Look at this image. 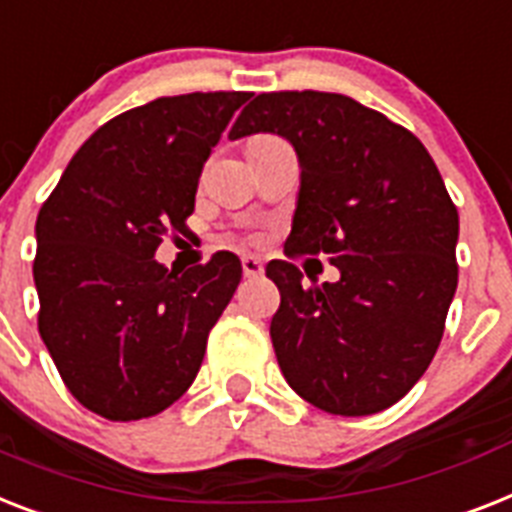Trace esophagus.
<instances>
[{
	"label": "esophagus",
	"mask_w": 512,
	"mask_h": 512,
	"mask_svg": "<svg viewBox=\"0 0 512 512\" xmlns=\"http://www.w3.org/2000/svg\"><path fill=\"white\" fill-rule=\"evenodd\" d=\"M242 270H244V276H247V278H257V276H263V273H265L263 263H260V260H257V257H252V255L242 257Z\"/></svg>",
	"instance_id": "34e87169"
}]
</instances>
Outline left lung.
<instances>
[{
	"instance_id": "1",
	"label": "left lung",
	"mask_w": 512,
	"mask_h": 512,
	"mask_svg": "<svg viewBox=\"0 0 512 512\" xmlns=\"http://www.w3.org/2000/svg\"><path fill=\"white\" fill-rule=\"evenodd\" d=\"M284 136L299 194L289 255L326 252L339 281L310 284L286 260L270 339L281 373L310 405L373 415L402 400L442 342L458 289V207L407 128L344 94H257L228 139Z\"/></svg>"
}]
</instances>
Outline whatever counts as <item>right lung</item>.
<instances>
[{"label":"right lung","instance_id":"add662e5","mask_svg":"<svg viewBox=\"0 0 512 512\" xmlns=\"http://www.w3.org/2000/svg\"><path fill=\"white\" fill-rule=\"evenodd\" d=\"M247 91L160 97L86 139L36 218L39 334L70 394L107 421L162 413L197 378L242 263L168 270L162 236L186 231L202 165Z\"/></svg>","mask_w":512,"mask_h":512}]
</instances>
